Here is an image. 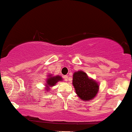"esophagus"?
I'll return each instance as SVG.
<instances>
[{"instance_id": "esophagus-1", "label": "esophagus", "mask_w": 132, "mask_h": 132, "mask_svg": "<svg viewBox=\"0 0 132 132\" xmlns=\"http://www.w3.org/2000/svg\"><path fill=\"white\" fill-rule=\"evenodd\" d=\"M64 79L65 81H68V75L64 76Z\"/></svg>"}]
</instances>
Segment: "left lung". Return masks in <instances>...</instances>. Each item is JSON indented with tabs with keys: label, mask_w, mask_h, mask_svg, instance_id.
<instances>
[{
	"label": "left lung",
	"mask_w": 132,
	"mask_h": 132,
	"mask_svg": "<svg viewBox=\"0 0 132 132\" xmlns=\"http://www.w3.org/2000/svg\"><path fill=\"white\" fill-rule=\"evenodd\" d=\"M73 85L76 94L84 101L92 100L99 91V85L96 81L90 78L83 71H78L73 74Z\"/></svg>",
	"instance_id": "obj_1"
}]
</instances>
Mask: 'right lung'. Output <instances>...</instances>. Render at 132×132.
I'll list each match as a JSON object with an SVG mask.
<instances>
[{"instance_id":"right-lung-1","label":"right lung","mask_w":132,"mask_h":132,"mask_svg":"<svg viewBox=\"0 0 132 132\" xmlns=\"http://www.w3.org/2000/svg\"><path fill=\"white\" fill-rule=\"evenodd\" d=\"M48 77V78L47 79L46 84H45L46 85H45V87H46L45 89L47 90L49 89L50 87H53V86H54L58 81H62V77H60V76L57 75L55 76V77H52L51 75H50Z\"/></svg>"}]
</instances>
